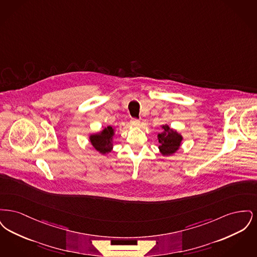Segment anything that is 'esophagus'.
<instances>
[{
  "label": "esophagus",
  "mask_w": 257,
  "mask_h": 257,
  "mask_svg": "<svg viewBox=\"0 0 257 257\" xmlns=\"http://www.w3.org/2000/svg\"><path fill=\"white\" fill-rule=\"evenodd\" d=\"M132 124H133L134 126H140L141 122H140L139 119H133V120H132Z\"/></svg>",
  "instance_id": "34e87169"
}]
</instances>
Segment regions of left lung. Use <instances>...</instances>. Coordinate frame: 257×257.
<instances>
[{"label":"left lung","mask_w":257,"mask_h":257,"mask_svg":"<svg viewBox=\"0 0 257 257\" xmlns=\"http://www.w3.org/2000/svg\"><path fill=\"white\" fill-rule=\"evenodd\" d=\"M162 132L157 135L159 141V151L163 156H171L176 153L181 147L183 136L168 124L162 125Z\"/></svg>","instance_id":"left-lung-1"}]
</instances>
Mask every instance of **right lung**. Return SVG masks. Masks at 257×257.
Wrapping results in <instances>:
<instances>
[{"mask_svg": "<svg viewBox=\"0 0 257 257\" xmlns=\"http://www.w3.org/2000/svg\"><path fill=\"white\" fill-rule=\"evenodd\" d=\"M115 136V128L106 126L97 133L89 135L88 140L93 148L102 155H107L113 149V138Z\"/></svg>", "mask_w": 257, "mask_h": 257, "instance_id": "1", "label": "right lung"}]
</instances>
